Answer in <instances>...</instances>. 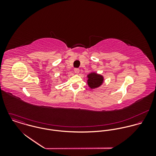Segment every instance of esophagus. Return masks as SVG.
<instances>
[{"mask_svg":"<svg viewBox=\"0 0 156 156\" xmlns=\"http://www.w3.org/2000/svg\"><path fill=\"white\" fill-rule=\"evenodd\" d=\"M74 72H75L76 74H79V72H80V69H79V68H74Z\"/></svg>","mask_w":156,"mask_h":156,"instance_id":"obj_1","label":"esophagus"}]
</instances>
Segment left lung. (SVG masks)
I'll return each mask as SVG.
<instances>
[{"mask_svg": "<svg viewBox=\"0 0 156 156\" xmlns=\"http://www.w3.org/2000/svg\"><path fill=\"white\" fill-rule=\"evenodd\" d=\"M88 84L92 89L99 87L103 82V77L95 73H91L88 75Z\"/></svg>", "mask_w": 156, "mask_h": 156, "instance_id": "1", "label": "left lung"}]
</instances>
